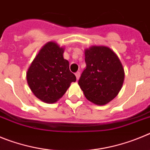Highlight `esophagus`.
<instances>
[{"label":"esophagus","instance_id":"1","mask_svg":"<svg viewBox=\"0 0 150 150\" xmlns=\"http://www.w3.org/2000/svg\"><path fill=\"white\" fill-rule=\"evenodd\" d=\"M75 75H76V79H79V76H80V72L79 71H77V72L75 74Z\"/></svg>","mask_w":150,"mask_h":150}]
</instances>
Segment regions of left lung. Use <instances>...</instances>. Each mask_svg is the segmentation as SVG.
I'll list each match as a JSON object with an SVG mask.
<instances>
[{"label":"left lung","mask_w":150,"mask_h":150,"mask_svg":"<svg viewBox=\"0 0 150 150\" xmlns=\"http://www.w3.org/2000/svg\"><path fill=\"white\" fill-rule=\"evenodd\" d=\"M86 68L78 84L85 96L98 105L114 98L122 86L124 70L117 55L107 46H92L85 51Z\"/></svg>","instance_id":"1"}]
</instances>
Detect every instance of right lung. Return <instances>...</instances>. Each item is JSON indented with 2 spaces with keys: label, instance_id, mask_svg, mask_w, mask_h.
I'll return each instance as SVG.
<instances>
[{
  "label": "right lung",
  "instance_id": "obj_1",
  "mask_svg": "<svg viewBox=\"0 0 150 150\" xmlns=\"http://www.w3.org/2000/svg\"><path fill=\"white\" fill-rule=\"evenodd\" d=\"M64 49L50 42L43 46L31 63L27 73L30 90L38 98L54 103L61 98L76 76L69 69L68 61L64 59Z\"/></svg>",
  "mask_w": 150,
  "mask_h": 150
}]
</instances>
